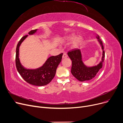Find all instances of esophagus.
I'll return each mask as SVG.
<instances>
[{"mask_svg":"<svg viewBox=\"0 0 123 123\" xmlns=\"http://www.w3.org/2000/svg\"><path fill=\"white\" fill-rule=\"evenodd\" d=\"M67 57H68V55L66 53H63V56H62L63 58H67Z\"/></svg>","mask_w":123,"mask_h":123,"instance_id":"34e87169","label":"esophagus"}]
</instances>
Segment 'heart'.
I'll return each instance as SVG.
<instances>
[{
  "label": "heart",
  "mask_w": 123,
  "mask_h": 123,
  "mask_svg": "<svg viewBox=\"0 0 123 123\" xmlns=\"http://www.w3.org/2000/svg\"><path fill=\"white\" fill-rule=\"evenodd\" d=\"M75 38V35H72L71 36H70L68 37V40H69V41H71L72 40H73V39ZM83 40V37L82 36H79L78 37H77L73 41V44H72V45H73V47L74 48H77L79 46L80 44L82 42Z\"/></svg>",
  "instance_id": "obj_1"
}]
</instances>
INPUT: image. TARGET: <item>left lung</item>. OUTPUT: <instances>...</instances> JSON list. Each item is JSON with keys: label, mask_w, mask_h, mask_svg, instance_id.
<instances>
[{"label": "left lung", "mask_w": 123, "mask_h": 123, "mask_svg": "<svg viewBox=\"0 0 123 123\" xmlns=\"http://www.w3.org/2000/svg\"><path fill=\"white\" fill-rule=\"evenodd\" d=\"M98 41L102 46L103 50V56L102 61L97 66L93 67H87L84 65L82 60V55L80 49H73L68 52V55L72 60L71 73L75 78L80 81L83 82L92 79L98 73L100 69L102 68L103 63L105 57L103 42L100 39L99 36L97 37Z\"/></svg>", "instance_id": "1"}]
</instances>
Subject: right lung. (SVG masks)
<instances>
[{"instance_id":"obj_1","label":"right lung","mask_w":123,"mask_h":123,"mask_svg":"<svg viewBox=\"0 0 123 123\" xmlns=\"http://www.w3.org/2000/svg\"><path fill=\"white\" fill-rule=\"evenodd\" d=\"M37 29L32 30L28 34L35 33ZM28 35L21 38L17 44L16 50L15 63L16 69L23 79L31 85L38 86H45L49 84L54 77L57 68L61 61L63 53L49 57L43 65L36 69H27L23 67L19 58V48L21 43Z\"/></svg>"}]
</instances>
